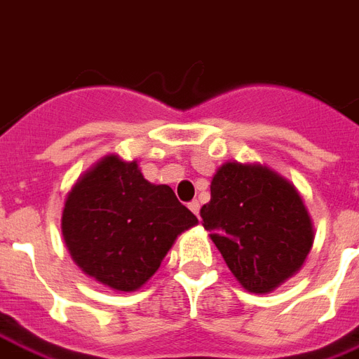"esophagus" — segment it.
<instances>
[{
	"instance_id": "1",
	"label": "esophagus",
	"mask_w": 359,
	"mask_h": 359,
	"mask_svg": "<svg viewBox=\"0 0 359 359\" xmlns=\"http://www.w3.org/2000/svg\"><path fill=\"white\" fill-rule=\"evenodd\" d=\"M188 208L191 210V212H194V214L197 215V217H199V208H201L199 201H191V203H189V205H188Z\"/></svg>"
}]
</instances>
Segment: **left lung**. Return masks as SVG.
Returning a JSON list of instances; mask_svg holds the SVG:
<instances>
[{
    "label": "left lung",
    "instance_id": "left-lung-1",
    "mask_svg": "<svg viewBox=\"0 0 359 359\" xmlns=\"http://www.w3.org/2000/svg\"><path fill=\"white\" fill-rule=\"evenodd\" d=\"M201 217L236 280L258 295L299 273L316 238L299 189L262 164L221 165Z\"/></svg>",
    "mask_w": 359,
    "mask_h": 359
}]
</instances>
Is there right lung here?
Masks as SVG:
<instances>
[{
	"label": "right lung",
	"instance_id": "1",
	"mask_svg": "<svg viewBox=\"0 0 359 359\" xmlns=\"http://www.w3.org/2000/svg\"><path fill=\"white\" fill-rule=\"evenodd\" d=\"M199 223L168 184H151L136 160L107 154L66 195L64 243L84 275L114 291L140 290L184 230Z\"/></svg>",
	"mask_w": 359,
	"mask_h": 359
}]
</instances>
